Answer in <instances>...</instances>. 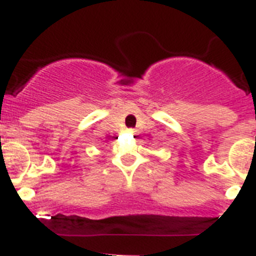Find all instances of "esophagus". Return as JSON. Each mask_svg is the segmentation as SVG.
<instances>
[{"mask_svg": "<svg viewBox=\"0 0 256 256\" xmlns=\"http://www.w3.org/2000/svg\"><path fill=\"white\" fill-rule=\"evenodd\" d=\"M130 133H134V130H130Z\"/></svg>", "mask_w": 256, "mask_h": 256, "instance_id": "esophagus-1", "label": "esophagus"}]
</instances>
